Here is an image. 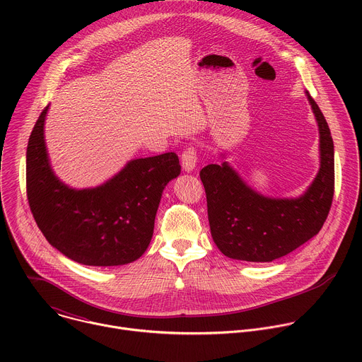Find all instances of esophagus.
Segmentation results:
<instances>
[{"mask_svg": "<svg viewBox=\"0 0 362 362\" xmlns=\"http://www.w3.org/2000/svg\"><path fill=\"white\" fill-rule=\"evenodd\" d=\"M196 162H197V150L196 147L190 146L182 154V166L186 172H192L196 168Z\"/></svg>", "mask_w": 362, "mask_h": 362, "instance_id": "obj_1", "label": "esophagus"}]
</instances>
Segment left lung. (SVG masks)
I'll return each instance as SVG.
<instances>
[{"label":"left lung","instance_id":"left-lung-1","mask_svg":"<svg viewBox=\"0 0 362 362\" xmlns=\"http://www.w3.org/2000/svg\"><path fill=\"white\" fill-rule=\"evenodd\" d=\"M306 97L320 129L321 168L302 196L267 197L250 189L226 162L200 170L214 242L232 259L272 262L314 238L327 221L335 186L334 141L315 100L308 91Z\"/></svg>","mask_w":362,"mask_h":362}]
</instances>
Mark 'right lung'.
<instances>
[{"instance_id":"obj_1","label":"right lung","mask_w":362,"mask_h":362,"mask_svg":"<svg viewBox=\"0 0 362 362\" xmlns=\"http://www.w3.org/2000/svg\"><path fill=\"white\" fill-rule=\"evenodd\" d=\"M48 106L27 146V197L31 214L51 246L88 267H119L144 253L166 185L180 175L177 154L130 160L115 177L76 190L54 175L44 141Z\"/></svg>"}]
</instances>
